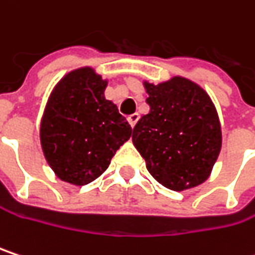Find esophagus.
<instances>
[{
    "label": "esophagus",
    "instance_id": "obj_1",
    "mask_svg": "<svg viewBox=\"0 0 255 255\" xmlns=\"http://www.w3.org/2000/svg\"><path fill=\"white\" fill-rule=\"evenodd\" d=\"M138 118H140V115H138L137 112H135V114H131V115L128 117V123H129V126H131V127H134V126L137 124Z\"/></svg>",
    "mask_w": 255,
    "mask_h": 255
}]
</instances>
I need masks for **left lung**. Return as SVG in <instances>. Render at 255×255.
<instances>
[{
  "label": "left lung",
  "mask_w": 255,
  "mask_h": 255,
  "mask_svg": "<svg viewBox=\"0 0 255 255\" xmlns=\"http://www.w3.org/2000/svg\"><path fill=\"white\" fill-rule=\"evenodd\" d=\"M150 112L132 129V143L150 175L169 190L204 182L219 156L222 131L216 108L196 83L174 77L144 83Z\"/></svg>",
  "instance_id": "1"
}]
</instances>
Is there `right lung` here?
<instances>
[{
	"mask_svg": "<svg viewBox=\"0 0 255 255\" xmlns=\"http://www.w3.org/2000/svg\"><path fill=\"white\" fill-rule=\"evenodd\" d=\"M106 81L92 68L67 74L54 89L42 123L43 154L59 179L86 185L108 169L131 127L105 99Z\"/></svg>",
	"mask_w": 255,
	"mask_h": 255,
	"instance_id": "obj_1",
	"label": "right lung"
}]
</instances>
